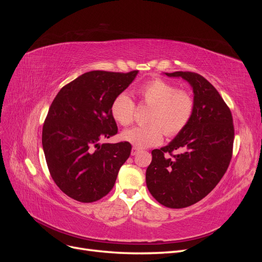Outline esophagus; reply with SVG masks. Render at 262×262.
Returning <instances> with one entry per match:
<instances>
[{
    "label": "esophagus",
    "instance_id": "34e87169",
    "mask_svg": "<svg viewBox=\"0 0 262 262\" xmlns=\"http://www.w3.org/2000/svg\"><path fill=\"white\" fill-rule=\"evenodd\" d=\"M139 152H140V148H139V147H136V146H133L132 149H131V155L134 156V155H137Z\"/></svg>",
    "mask_w": 262,
    "mask_h": 262
}]
</instances>
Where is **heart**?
<instances>
[{"label": "heart", "instance_id": "obj_1", "mask_svg": "<svg viewBox=\"0 0 262 262\" xmlns=\"http://www.w3.org/2000/svg\"><path fill=\"white\" fill-rule=\"evenodd\" d=\"M138 96L152 107L147 118L149 124L136 126L122 133V139L139 148L158 145L163 134L177 136L191 120L194 100L191 94L162 78H154L142 84ZM110 113L114 120L122 126L130 125L134 120L136 105L128 94L121 93L114 98Z\"/></svg>", "mask_w": 262, "mask_h": 262}]
</instances>
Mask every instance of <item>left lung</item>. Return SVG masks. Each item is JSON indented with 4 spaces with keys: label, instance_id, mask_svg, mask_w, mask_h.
<instances>
[{
    "label": "left lung",
    "instance_id": "obj_1",
    "mask_svg": "<svg viewBox=\"0 0 262 262\" xmlns=\"http://www.w3.org/2000/svg\"><path fill=\"white\" fill-rule=\"evenodd\" d=\"M165 74L191 85L194 110L168 145L152 150L146 186L161 204L181 209L203 199L224 176L233 154L234 124L231 110L203 76L181 71ZM176 149L182 153L173 156Z\"/></svg>",
    "mask_w": 262,
    "mask_h": 262
}]
</instances>
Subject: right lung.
I'll return each mask as SVG.
<instances>
[{
  "instance_id": "obj_1",
  "label": "right lung",
  "mask_w": 262,
  "mask_h": 262,
  "mask_svg": "<svg viewBox=\"0 0 262 262\" xmlns=\"http://www.w3.org/2000/svg\"><path fill=\"white\" fill-rule=\"evenodd\" d=\"M138 72L91 71L63 86L52 101L42 128L46 162L55 185L76 201L108 194L130 156L129 142L100 141L117 134L110 106Z\"/></svg>"
}]
</instances>
